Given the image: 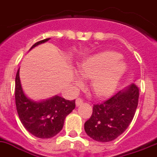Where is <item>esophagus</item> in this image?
<instances>
[{
    "instance_id": "esophagus-1",
    "label": "esophagus",
    "mask_w": 157,
    "mask_h": 157,
    "mask_svg": "<svg viewBox=\"0 0 157 157\" xmlns=\"http://www.w3.org/2000/svg\"><path fill=\"white\" fill-rule=\"evenodd\" d=\"M83 103V99H80V98H77V99H76V106L77 107H79L80 104H82Z\"/></svg>"
}]
</instances>
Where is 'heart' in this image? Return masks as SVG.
Here are the masks:
<instances>
[{
	"label": "heart",
	"instance_id": "heart-1",
	"mask_svg": "<svg viewBox=\"0 0 157 157\" xmlns=\"http://www.w3.org/2000/svg\"><path fill=\"white\" fill-rule=\"evenodd\" d=\"M122 55L115 51H103L90 56L80 63L78 72L83 77L91 79L90 86L99 97L112 95L127 70V65ZM76 87H81L84 80L79 75L74 77Z\"/></svg>",
	"mask_w": 157,
	"mask_h": 157
}]
</instances>
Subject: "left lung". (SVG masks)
Instances as JSON below:
<instances>
[{"label": "left lung", "instance_id": "obj_1", "mask_svg": "<svg viewBox=\"0 0 157 157\" xmlns=\"http://www.w3.org/2000/svg\"><path fill=\"white\" fill-rule=\"evenodd\" d=\"M139 88L132 84L111 98L93 106L84 130L91 138L109 142L120 136L129 126L138 104Z\"/></svg>", "mask_w": 157, "mask_h": 157}]
</instances>
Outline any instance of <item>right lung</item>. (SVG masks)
Listing matches in <instances>:
<instances>
[{
  "mask_svg": "<svg viewBox=\"0 0 157 157\" xmlns=\"http://www.w3.org/2000/svg\"><path fill=\"white\" fill-rule=\"evenodd\" d=\"M49 39L35 43L30 50ZM15 99L20 122L30 133L39 138H50L57 135L63 128L65 117L75 108V99L70 101L58 95L41 101L28 98L22 88L20 69L16 76Z\"/></svg>",
  "mask_w": 157,
  "mask_h": 157,
  "instance_id": "right-lung-1",
  "label": "right lung"
}]
</instances>
